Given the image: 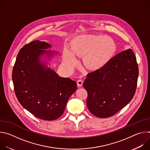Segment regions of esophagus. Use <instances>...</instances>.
Returning a JSON list of instances; mask_svg holds the SVG:
<instances>
[{
  "label": "esophagus",
  "mask_w": 150,
  "mask_h": 150,
  "mask_svg": "<svg viewBox=\"0 0 150 150\" xmlns=\"http://www.w3.org/2000/svg\"><path fill=\"white\" fill-rule=\"evenodd\" d=\"M82 83H83V81H82V79H78V80L77 81V85H78V86L79 87H80L82 86Z\"/></svg>",
  "instance_id": "esophagus-1"
}]
</instances>
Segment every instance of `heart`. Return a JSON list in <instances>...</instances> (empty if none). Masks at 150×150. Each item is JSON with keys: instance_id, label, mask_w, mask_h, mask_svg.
<instances>
[{"instance_id": "obj_1", "label": "heart", "mask_w": 150, "mask_h": 150, "mask_svg": "<svg viewBox=\"0 0 150 150\" xmlns=\"http://www.w3.org/2000/svg\"><path fill=\"white\" fill-rule=\"evenodd\" d=\"M116 50L115 41L106 35L87 34L76 37L71 50L65 48L63 59L67 68L72 69L77 62V56H84L85 65L91 69L104 67L113 57Z\"/></svg>"}]
</instances>
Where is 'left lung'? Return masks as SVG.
<instances>
[{"instance_id":"obj_1","label":"left lung","mask_w":150,"mask_h":150,"mask_svg":"<svg viewBox=\"0 0 150 150\" xmlns=\"http://www.w3.org/2000/svg\"><path fill=\"white\" fill-rule=\"evenodd\" d=\"M138 74L136 56L131 49L88 74L83 86L88 93L87 105L90 112L101 118L115 115L132 99Z\"/></svg>"}]
</instances>
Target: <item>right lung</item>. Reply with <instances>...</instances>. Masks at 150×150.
<instances>
[{
	"instance_id": "right-lung-1",
	"label": "right lung",
	"mask_w": 150,
	"mask_h": 150,
	"mask_svg": "<svg viewBox=\"0 0 150 150\" xmlns=\"http://www.w3.org/2000/svg\"><path fill=\"white\" fill-rule=\"evenodd\" d=\"M45 41H33L21 48L12 71L15 93L20 104L37 117L45 120L58 119L63 113L68 100L76 90V82L60 77L40 56L51 50Z\"/></svg>"
}]
</instances>
